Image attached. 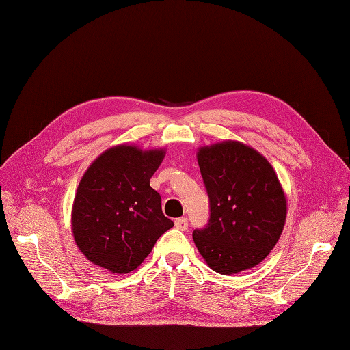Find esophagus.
I'll return each instance as SVG.
<instances>
[{
    "label": "esophagus",
    "instance_id": "1",
    "mask_svg": "<svg viewBox=\"0 0 350 350\" xmlns=\"http://www.w3.org/2000/svg\"><path fill=\"white\" fill-rule=\"evenodd\" d=\"M175 228L179 230H187L188 229V219L187 217H179L175 220Z\"/></svg>",
    "mask_w": 350,
    "mask_h": 350
}]
</instances>
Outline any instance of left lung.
<instances>
[{
    "instance_id": "obj_1",
    "label": "left lung",
    "mask_w": 350,
    "mask_h": 350,
    "mask_svg": "<svg viewBox=\"0 0 350 350\" xmlns=\"http://www.w3.org/2000/svg\"><path fill=\"white\" fill-rule=\"evenodd\" d=\"M198 166L210 200L206 228L193 239L208 267L234 274L256 267L276 245L286 196L269 161L239 142L200 147Z\"/></svg>"
}]
</instances>
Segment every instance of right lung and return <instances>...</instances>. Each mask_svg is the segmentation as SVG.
Wrapping results in <instances>:
<instances>
[{
	"instance_id": "obj_1",
	"label": "right lung",
	"mask_w": 350,
	"mask_h": 350,
	"mask_svg": "<svg viewBox=\"0 0 350 350\" xmlns=\"http://www.w3.org/2000/svg\"><path fill=\"white\" fill-rule=\"evenodd\" d=\"M163 157V149L120 144L105 150L84 172L74 197L71 229L89 261L111 273H130L174 226L150 187Z\"/></svg>"
}]
</instances>
